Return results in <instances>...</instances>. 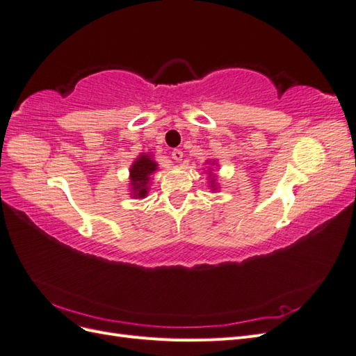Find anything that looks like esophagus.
<instances>
[{
  "mask_svg": "<svg viewBox=\"0 0 356 356\" xmlns=\"http://www.w3.org/2000/svg\"><path fill=\"white\" fill-rule=\"evenodd\" d=\"M170 156H172V159H174V160L179 161V160L182 159V152H181V149L175 148V149H172V153H170Z\"/></svg>",
  "mask_w": 356,
  "mask_h": 356,
  "instance_id": "obj_1",
  "label": "esophagus"
}]
</instances>
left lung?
I'll return each instance as SVG.
<instances>
[{
    "label": "left lung",
    "instance_id": "8db88e82",
    "mask_svg": "<svg viewBox=\"0 0 356 356\" xmlns=\"http://www.w3.org/2000/svg\"><path fill=\"white\" fill-rule=\"evenodd\" d=\"M212 182H213V181H212Z\"/></svg>",
    "mask_w": 356,
    "mask_h": 356
}]
</instances>
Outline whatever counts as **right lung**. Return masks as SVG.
<instances>
[{
	"mask_svg": "<svg viewBox=\"0 0 356 356\" xmlns=\"http://www.w3.org/2000/svg\"><path fill=\"white\" fill-rule=\"evenodd\" d=\"M157 169L156 161L149 159V156L141 154L131 168V184L132 195L135 197H145L148 191L149 175Z\"/></svg>",
	"mask_w": 356,
	"mask_h": 356,
	"instance_id": "obj_1",
	"label": "right lung"
}]
</instances>
